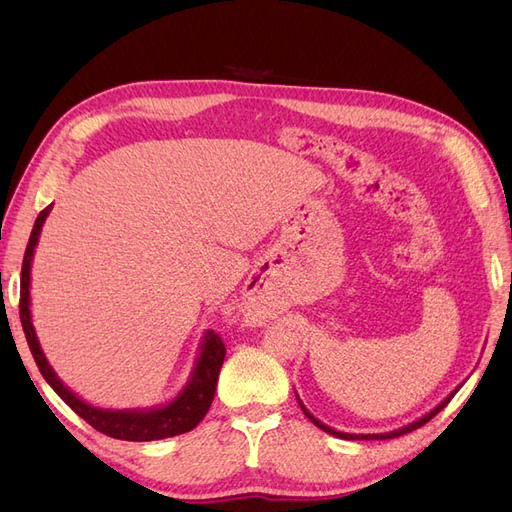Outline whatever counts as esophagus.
<instances>
[{"mask_svg":"<svg viewBox=\"0 0 512 512\" xmlns=\"http://www.w3.org/2000/svg\"><path fill=\"white\" fill-rule=\"evenodd\" d=\"M243 307H245V316H250L252 320H256V322H260V320H265L267 318V307L262 305L252 292H247L245 294V301H243Z\"/></svg>","mask_w":512,"mask_h":512,"instance_id":"esophagus-1","label":"esophagus"}]
</instances>
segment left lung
<instances>
[{
    "mask_svg": "<svg viewBox=\"0 0 512 512\" xmlns=\"http://www.w3.org/2000/svg\"><path fill=\"white\" fill-rule=\"evenodd\" d=\"M463 384V382H461ZM461 384L457 386V389L448 395V397H444L440 404L433 408V410H429L425 416H421V418H416V421H412V423H408V425H404V427H399V429H395V431H386V433H346V431H337V429H333V427H329V425H324L322 421H318V418L309 412L305 406H303V401L299 399V395H297V391H294V395H297V401H299V406H301V410L305 412V416L309 418V421H312L316 427H320L322 431H327V433H331V436H335V438H342V440H389V438H399V436H404V433H410V431H414V429H418V427H423L425 423H429L433 416H436L448 401L453 399V395L461 389Z\"/></svg>",
    "mask_w": 512,
    "mask_h": 512,
    "instance_id": "left-lung-1",
    "label": "left lung"
}]
</instances>
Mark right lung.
<instances>
[{
    "instance_id": "1",
    "label": "right lung",
    "mask_w": 512,
    "mask_h": 512,
    "mask_svg": "<svg viewBox=\"0 0 512 512\" xmlns=\"http://www.w3.org/2000/svg\"><path fill=\"white\" fill-rule=\"evenodd\" d=\"M51 207L53 205L40 211L32 230V237H29L27 250L23 256V269H21V303H19L25 339L29 344V350L34 354V361L40 369L42 378L51 384V389L64 399L66 404L83 418V421H87L91 427L106 433V436L111 438L128 440V442H151V440H164V438L179 436V433H185V431H192L200 421H203L207 410L211 408L215 386H218V376L226 356V348L218 333L205 331L188 384L183 386L181 393L175 399H170L168 404L156 406V408H143V410L141 408H132V410L108 408L106 410V408L91 406L85 399L72 393L68 386L57 378L49 361H46V356L38 342L34 322H32V309H29V286H32L34 252L40 239L42 224L46 220V215L51 213Z\"/></svg>"
}]
</instances>
